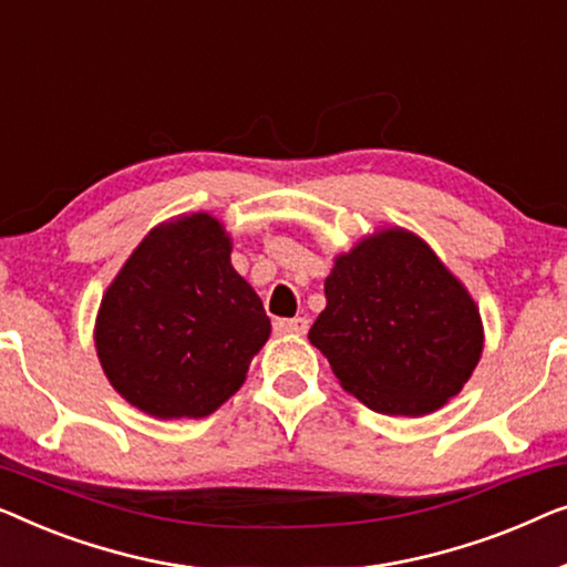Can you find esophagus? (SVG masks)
<instances>
[{
	"label": "esophagus",
	"mask_w": 567,
	"mask_h": 567,
	"mask_svg": "<svg viewBox=\"0 0 567 567\" xmlns=\"http://www.w3.org/2000/svg\"><path fill=\"white\" fill-rule=\"evenodd\" d=\"M275 331L277 333H306L308 318H277Z\"/></svg>",
	"instance_id": "1"
}]
</instances>
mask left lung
<instances>
[{"label":"left lung","mask_w":567,"mask_h":567,"mask_svg":"<svg viewBox=\"0 0 567 567\" xmlns=\"http://www.w3.org/2000/svg\"><path fill=\"white\" fill-rule=\"evenodd\" d=\"M308 339L341 388L388 416H426L457 395L483 352L475 300L429 244L403 228L333 261Z\"/></svg>","instance_id":"left-lung-1"}]
</instances>
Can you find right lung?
I'll list each match as a JSON object with an SVG mask.
<instances>
[{
	"mask_svg": "<svg viewBox=\"0 0 567 567\" xmlns=\"http://www.w3.org/2000/svg\"><path fill=\"white\" fill-rule=\"evenodd\" d=\"M259 295L207 213L162 223L102 298L94 344L110 385L156 419H203L244 385L269 339Z\"/></svg>",
	"mask_w": 567,
	"mask_h": 567,
	"instance_id": "1",
	"label": "right lung"
}]
</instances>
